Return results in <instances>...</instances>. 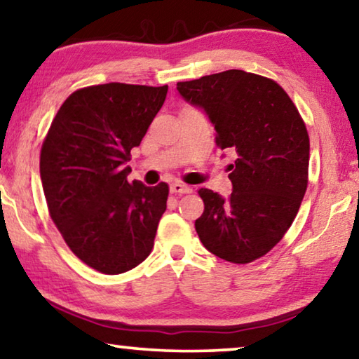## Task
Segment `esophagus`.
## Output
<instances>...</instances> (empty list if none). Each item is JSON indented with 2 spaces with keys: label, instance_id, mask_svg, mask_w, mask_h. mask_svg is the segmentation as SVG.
I'll return each mask as SVG.
<instances>
[{
  "label": "esophagus",
  "instance_id": "obj_1",
  "mask_svg": "<svg viewBox=\"0 0 359 359\" xmlns=\"http://www.w3.org/2000/svg\"><path fill=\"white\" fill-rule=\"evenodd\" d=\"M170 191H172V194H177V195L190 194V191H191V187L180 184V182H175V184L170 185Z\"/></svg>",
  "mask_w": 359,
  "mask_h": 359
}]
</instances>
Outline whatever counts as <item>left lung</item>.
Masks as SVG:
<instances>
[{"instance_id":"left-lung-1","label":"left lung","mask_w":359,"mask_h":359,"mask_svg":"<svg viewBox=\"0 0 359 359\" xmlns=\"http://www.w3.org/2000/svg\"><path fill=\"white\" fill-rule=\"evenodd\" d=\"M201 108L216 145L231 149L229 198L200 189L205 211L195 229L208 251L235 264L264 256L292 226L308 187L309 137L297 106L274 80L231 69L179 82Z\"/></svg>"}]
</instances>
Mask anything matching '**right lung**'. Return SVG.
<instances>
[{
  "mask_svg": "<svg viewBox=\"0 0 359 359\" xmlns=\"http://www.w3.org/2000/svg\"><path fill=\"white\" fill-rule=\"evenodd\" d=\"M168 85L103 83L64 101L40 153L48 211L85 264L122 274L148 258L169 187L128 184L130 149L161 109Z\"/></svg>",
  "mask_w": 359,
  "mask_h": 359,
  "instance_id": "right-lung-1",
  "label": "right lung"
}]
</instances>
